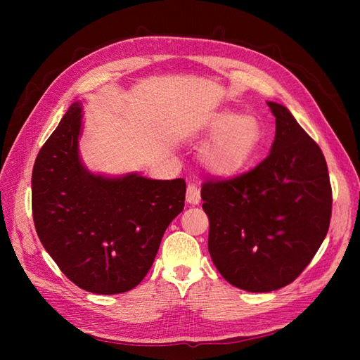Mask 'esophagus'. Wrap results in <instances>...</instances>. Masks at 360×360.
Masks as SVG:
<instances>
[{
  "label": "esophagus",
  "instance_id": "obj_1",
  "mask_svg": "<svg viewBox=\"0 0 360 360\" xmlns=\"http://www.w3.org/2000/svg\"><path fill=\"white\" fill-rule=\"evenodd\" d=\"M201 200V195H200V188L195 186V184H189L188 191H186V201L192 205H197Z\"/></svg>",
  "mask_w": 360,
  "mask_h": 360
}]
</instances>
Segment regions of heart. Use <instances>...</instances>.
Here are the masks:
<instances>
[{
	"label": "heart",
	"mask_w": 360,
	"mask_h": 360,
	"mask_svg": "<svg viewBox=\"0 0 360 360\" xmlns=\"http://www.w3.org/2000/svg\"><path fill=\"white\" fill-rule=\"evenodd\" d=\"M207 130L213 136L204 146L201 159L217 176H234L243 169L263 139V129L255 117L228 111L213 115Z\"/></svg>",
	"instance_id": "1"
}]
</instances>
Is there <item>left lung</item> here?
Returning <instances> with one entry per match:
<instances>
[{
  "mask_svg": "<svg viewBox=\"0 0 360 360\" xmlns=\"http://www.w3.org/2000/svg\"><path fill=\"white\" fill-rule=\"evenodd\" d=\"M267 105L276 117L269 156L242 176L201 188L213 264L231 285L252 292L291 284L317 254L332 216L320 147L285 106Z\"/></svg>",
  "mask_w": 360,
  "mask_h": 360,
  "instance_id": "8db88e82",
  "label": "left lung"
}]
</instances>
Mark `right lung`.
<instances>
[{
  "label": "right lung",
  "instance_id": "1",
  "mask_svg": "<svg viewBox=\"0 0 360 360\" xmlns=\"http://www.w3.org/2000/svg\"><path fill=\"white\" fill-rule=\"evenodd\" d=\"M81 127L82 108L75 102L40 148L32 219L43 248L75 285L124 292L153 264L163 233L184 207L186 181L90 172L79 158Z\"/></svg>",
  "mask_w": 360,
  "mask_h": 360
}]
</instances>
